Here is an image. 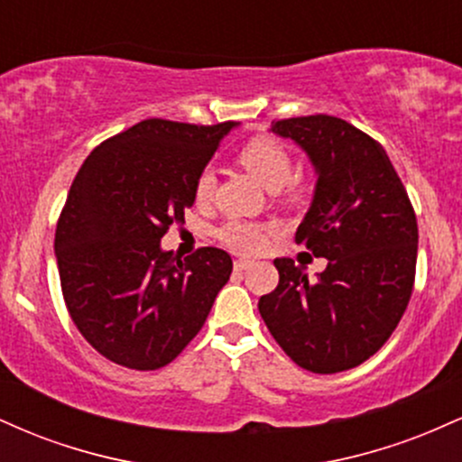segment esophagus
<instances>
[{
    "mask_svg": "<svg viewBox=\"0 0 462 462\" xmlns=\"http://www.w3.org/2000/svg\"><path fill=\"white\" fill-rule=\"evenodd\" d=\"M254 264V261H249V258H238V261H235V269L236 272H245V269H249Z\"/></svg>",
    "mask_w": 462,
    "mask_h": 462,
    "instance_id": "esophagus-1",
    "label": "esophagus"
}]
</instances>
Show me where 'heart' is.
Here are the masks:
<instances>
[{
    "label": "heart",
    "mask_w": 462,
    "mask_h": 462,
    "mask_svg": "<svg viewBox=\"0 0 462 462\" xmlns=\"http://www.w3.org/2000/svg\"><path fill=\"white\" fill-rule=\"evenodd\" d=\"M238 162L252 173L264 189L275 190L289 180L291 169H293V161L291 153L273 139H254L243 150L238 152ZM215 176L208 167L201 169L195 178L193 193L198 201H206L213 195ZM300 187L291 189V193H298ZM215 236L224 243L226 247L235 249V252L254 254L261 252L267 243V227L256 224V221L247 219H227L215 230Z\"/></svg>",
    "instance_id": "1"
}]
</instances>
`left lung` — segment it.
<instances>
[{
	"mask_svg": "<svg viewBox=\"0 0 462 462\" xmlns=\"http://www.w3.org/2000/svg\"><path fill=\"white\" fill-rule=\"evenodd\" d=\"M275 134L310 156L317 190L295 243L326 272L309 280L291 258L258 301L284 354L312 374H338L374 356L404 315L417 267V217L384 147L330 115L273 121Z\"/></svg>",
	"mask_w": 462,
	"mask_h": 462,
	"instance_id": "obj_1",
	"label": "left lung"
}]
</instances>
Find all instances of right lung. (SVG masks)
I'll list each match as a JSON object with an SVG mask.
<instances>
[{
    "instance_id": "add662e5",
    "label": "right lung",
    "mask_w": 462,
    "mask_h": 462,
    "mask_svg": "<svg viewBox=\"0 0 462 462\" xmlns=\"http://www.w3.org/2000/svg\"><path fill=\"white\" fill-rule=\"evenodd\" d=\"M235 125L145 119L95 147L69 189L54 238L62 298L79 334L121 367L178 358L230 280L224 249L182 261L161 238L184 224L195 178Z\"/></svg>"
}]
</instances>
